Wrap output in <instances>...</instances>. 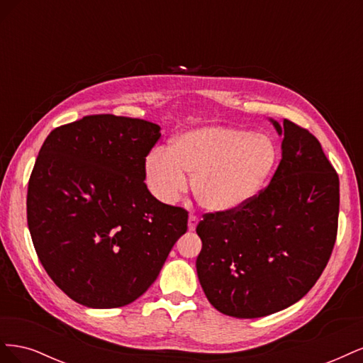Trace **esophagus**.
Returning <instances> with one entry per match:
<instances>
[{
	"label": "esophagus",
	"mask_w": 363,
	"mask_h": 363,
	"mask_svg": "<svg viewBox=\"0 0 363 363\" xmlns=\"http://www.w3.org/2000/svg\"><path fill=\"white\" fill-rule=\"evenodd\" d=\"M199 216H195V215H189V219H188V228H189V232H194L195 230V227H196V224H199Z\"/></svg>",
	"instance_id": "obj_1"
}]
</instances>
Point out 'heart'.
<instances>
[{
    "mask_svg": "<svg viewBox=\"0 0 363 363\" xmlns=\"http://www.w3.org/2000/svg\"><path fill=\"white\" fill-rule=\"evenodd\" d=\"M271 138L228 125H206L175 136L169 148H155L144 160L148 191L163 204L184 192L192 175L195 200L212 213H232L250 204L277 167Z\"/></svg>",
    "mask_w": 363,
    "mask_h": 363,
    "instance_id": "b5f03b06",
    "label": "heart"
}]
</instances>
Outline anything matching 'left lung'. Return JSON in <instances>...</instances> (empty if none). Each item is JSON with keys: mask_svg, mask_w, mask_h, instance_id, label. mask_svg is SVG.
<instances>
[{"mask_svg": "<svg viewBox=\"0 0 363 363\" xmlns=\"http://www.w3.org/2000/svg\"><path fill=\"white\" fill-rule=\"evenodd\" d=\"M283 136L269 184L232 213H206L196 225L200 284L216 311L260 318L312 289L337 233L339 177L309 130L271 119Z\"/></svg>", "mask_w": 363, "mask_h": 363, "instance_id": "8db88e82", "label": "left lung"}]
</instances>
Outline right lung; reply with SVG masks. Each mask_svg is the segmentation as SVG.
Returning <instances> with one entry per match:
<instances>
[{
    "mask_svg": "<svg viewBox=\"0 0 363 363\" xmlns=\"http://www.w3.org/2000/svg\"><path fill=\"white\" fill-rule=\"evenodd\" d=\"M159 139L150 121L89 115L43 142L27 223L42 267L74 301L92 309L133 303L188 230V212L160 203L144 183Z\"/></svg>",
    "mask_w": 363,
    "mask_h": 363,
    "instance_id": "1",
    "label": "right lung"
}]
</instances>
